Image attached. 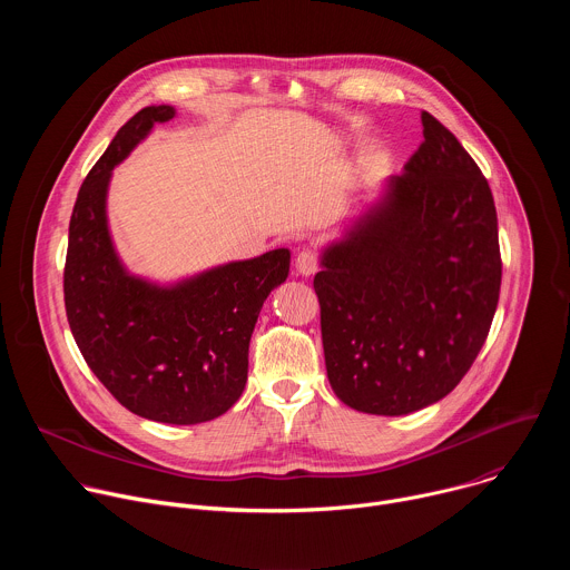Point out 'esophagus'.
Listing matches in <instances>:
<instances>
[{
  "instance_id": "34e87169",
  "label": "esophagus",
  "mask_w": 570,
  "mask_h": 570,
  "mask_svg": "<svg viewBox=\"0 0 570 570\" xmlns=\"http://www.w3.org/2000/svg\"><path fill=\"white\" fill-rule=\"evenodd\" d=\"M295 271L297 275L302 277H311L317 273V255L311 253V250H302L297 257H295Z\"/></svg>"
}]
</instances>
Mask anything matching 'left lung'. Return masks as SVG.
<instances>
[{
  "label": "left lung",
  "instance_id": "left-lung-1",
  "mask_svg": "<svg viewBox=\"0 0 570 570\" xmlns=\"http://www.w3.org/2000/svg\"><path fill=\"white\" fill-rule=\"evenodd\" d=\"M401 176L320 250L324 365L350 409L399 417L444 399L490 334L501 291L492 189L433 115Z\"/></svg>",
  "mask_w": 570,
  "mask_h": 570
}]
</instances>
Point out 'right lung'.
<instances>
[{"mask_svg":"<svg viewBox=\"0 0 570 570\" xmlns=\"http://www.w3.org/2000/svg\"><path fill=\"white\" fill-rule=\"evenodd\" d=\"M174 117V106L139 110L80 185L65 308L80 354L121 405L150 422L189 426L220 417L243 394L259 311L286 282L291 253L277 248L169 284L126 268L108 225L112 169Z\"/></svg>","mask_w":570,"mask_h":570,"instance_id":"obj_1","label":"right lung"}]
</instances>
